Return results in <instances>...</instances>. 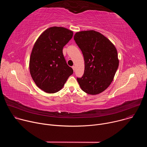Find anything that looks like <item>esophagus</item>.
Instances as JSON below:
<instances>
[{
	"instance_id": "esophagus-1",
	"label": "esophagus",
	"mask_w": 147,
	"mask_h": 147,
	"mask_svg": "<svg viewBox=\"0 0 147 147\" xmlns=\"http://www.w3.org/2000/svg\"><path fill=\"white\" fill-rule=\"evenodd\" d=\"M72 69H73V71H74V70H75V69H76V67H75V66H72Z\"/></svg>"
}]
</instances>
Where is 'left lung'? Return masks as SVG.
Listing matches in <instances>:
<instances>
[{
  "instance_id": "left-lung-1",
  "label": "left lung",
  "mask_w": 147,
  "mask_h": 147,
  "mask_svg": "<svg viewBox=\"0 0 147 147\" xmlns=\"http://www.w3.org/2000/svg\"><path fill=\"white\" fill-rule=\"evenodd\" d=\"M74 39L84 59V73L77 78L80 88L88 94H99L113 80L119 63L117 49L108 38L94 30L77 32Z\"/></svg>"
}]
</instances>
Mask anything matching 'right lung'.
<instances>
[{"mask_svg": "<svg viewBox=\"0 0 147 147\" xmlns=\"http://www.w3.org/2000/svg\"><path fill=\"white\" fill-rule=\"evenodd\" d=\"M73 35V32L65 27H52L40 35L33 47L30 74L37 87L47 93L59 91L73 73L63 54Z\"/></svg>", "mask_w": 147, "mask_h": 147, "instance_id": "right-lung-1", "label": "right lung"}]
</instances>
